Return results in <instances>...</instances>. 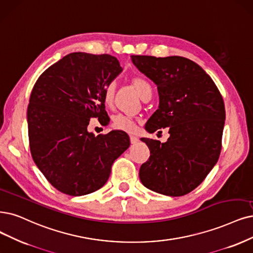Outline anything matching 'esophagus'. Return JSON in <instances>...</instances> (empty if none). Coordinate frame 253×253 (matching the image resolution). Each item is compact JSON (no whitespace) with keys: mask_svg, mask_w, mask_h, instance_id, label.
Segmentation results:
<instances>
[{"mask_svg":"<svg viewBox=\"0 0 253 253\" xmlns=\"http://www.w3.org/2000/svg\"><path fill=\"white\" fill-rule=\"evenodd\" d=\"M129 137H130V143H131V144H136L138 142V137L135 136V135L131 134Z\"/></svg>","mask_w":253,"mask_h":253,"instance_id":"esophagus-1","label":"esophagus"}]
</instances>
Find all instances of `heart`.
Instances as JSON below:
<instances>
[{"label":"heart","mask_w":253,"mask_h":253,"mask_svg":"<svg viewBox=\"0 0 253 253\" xmlns=\"http://www.w3.org/2000/svg\"><path fill=\"white\" fill-rule=\"evenodd\" d=\"M132 85L138 92V95L143 99L151 97L152 96V87L147 80L141 77H134L131 79ZM116 91V84L114 82L108 83L103 91V101H104L105 105L110 106L112 100H114ZM112 126L115 129L121 130V131L126 132H132L135 129V120L133 117L124 115V114H118L112 119Z\"/></svg>","instance_id":"1"}]
</instances>
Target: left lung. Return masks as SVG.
<instances>
[{
	"label": "left lung",
	"instance_id": "left-lung-1",
	"mask_svg": "<svg viewBox=\"0 0 253 253\" xmlns=\"http://www.w3.org/2000/svg\"><path fill=\"white\" fill-rule=\"evenodd\" d=\"M131 59L160 95V107L146 130L153 133L169 127L170 133L166 143L141 138L150 157L141 166L139 179L156 193L183 196L197 188L219 160L225 123L222 95L200 65L188 58L132 55Z\"/></svg>",
	"mask_w": 253,
	"mask_h": 253
}]
</instances>
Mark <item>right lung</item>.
I'll return each instance as SVG.
<instances>
[{
	"label": "right lung",
	"mask_w": 253,
	"mask_h": 253,
	"mask_svg": "<svg viewBox=\"0 0 253 253\" xmlns=\"http://www.w3.org/2000/svg\"><path fill=\"white\" fill-rule=\"evenodd\" d=\"M122 72L108 54L71 53L46 69L32 88L27 109L33 161L56 190L82 196L102 188L111 166L130 146L126 132L97 136L91 118L105 119L103 91Z\"/></svg>",
	"instance_id": "obj_1"
}]
</instances>
